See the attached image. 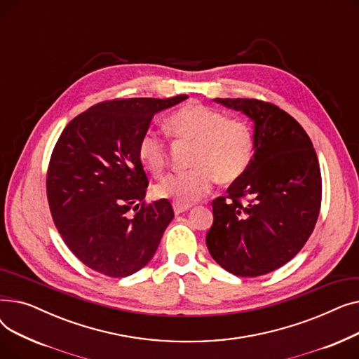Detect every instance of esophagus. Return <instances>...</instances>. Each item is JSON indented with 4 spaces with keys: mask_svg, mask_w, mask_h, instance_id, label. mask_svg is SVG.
<instances>
[{
    "mask_svg": "<svg viewBox=\"0 0 359 359\" xmlns=\"http://www.w3.org/2000/svg\"><path fill=\"white\" fill-rule=\"evenodd\" d=\"M173 210H175V214H176V215H179V214H182V212L189 211V210H191V206H189V205H180V203H175V205H173Z\"/></svg>",
    "mask_w": 359,
    "mask_h": 359,
    "instance_id": "obj_1",
    "label": "esophagus"
}]
</instances>
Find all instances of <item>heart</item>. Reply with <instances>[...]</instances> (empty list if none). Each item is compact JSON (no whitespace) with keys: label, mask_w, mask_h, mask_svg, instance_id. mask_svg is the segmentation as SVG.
Listing matches in <instances>:
<instances>
[{"label":"heart","mask_w":359,"mask_h":359,"mask_svg":"<svg viewBox=\"0 0 359 359\" xmlns=\"http://www.w3.org/2000/svg\"><path fill=\"white\" fill-rule=\"evenodd\" d=\"M168 130L180 140L195 142L189 172L164 177L156 186V195L191 205L210 194L218 177L231 183L249 168L255 138L252 128L241 119H227L222 111L201 103L176 110L168 119ZM142 165L160 176L167 165V142L156 130H147L138 144Z\"/></svg>","instance_id":"1"}]
</instances>
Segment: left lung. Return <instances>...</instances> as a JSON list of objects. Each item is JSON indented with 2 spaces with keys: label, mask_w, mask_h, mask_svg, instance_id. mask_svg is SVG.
I'll return each instance as SVG.
<instances>
[{
  "label": "left lung",
  "mask_w": 359,
  "mask_h": 359,
  "mask_svg": "<svg viewBox=\"0 0 359 359\" xmlns=\"http://www.w3.org/2000/svg\"><path fill=\"white\" fill-rule=\"evenodd\" d=\"M214 102L253 121L255 154L227 196L212 201L206 246L230 273L260 276L285 265L311 236L322 203L318 160L303 126L278 106L256 99ZM241 197L250 202L241 204Z\"/></svg>",
  "instance_id": "1"
}]
</instances>
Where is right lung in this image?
<instances>
[{"label":"right lung","instance_id":"1","mask_svg":"<svg viewBox=\"0 0 359 359\" xmlns=\"http://www.w3.org/2000/svg\"><path fill=\"white\" fill-rule=\"evenodd\" d=\"M186 99L103 102L62 130L48 168V202L68 249L90 269L125 278L153 259L175 212L167 199L144 205L138 144L156 113Z\"/></svg>","mask_w":359,"mask_h":359}]
</instances>
